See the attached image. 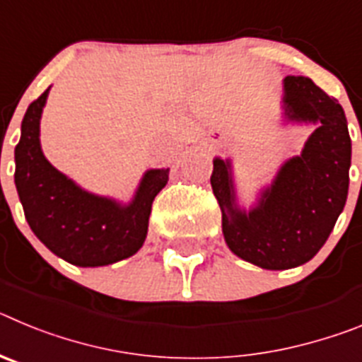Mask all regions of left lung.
Returning a JSON list of instances; mask_svg holds the SVG:
<instances>
[{"mask_svg": "<svg viewBox=\"0 0 362 362\" xmlns=\"http://www.w3.org/2000/svg\"><path fill=\"white\" fill-rule=\"evenodd\" d=\"M284 108L293 121L319 127L303 153L281 166L257 209L245 214L233 204L230 165L214 159V196L223 212L230 250L267 270L305 264L321 250L343 212L350 181L351 141L343 107L305 76L284 78Z\"/></svg>", "mask_w": 362, "mask_h": 362, "instance_id": "8db88e82", "label": "left lung"}]
</instances>
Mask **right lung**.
Returning a JSON list of instances; mask_svg holds the SVG:
<instances>
[{
    "instance_id": "add662e5",
    "label": "right lung",
    "mask_w": 362,
    "mask_h": 362,
    "mask_svg": "<svg viewBox=\"0 0 362 362\" xmlns=\"http://www.w3.org/2000/svg\"><path fill=\"white\" fill-rule=\"evenodd\" d=\"M47 94L28 105L14 150L16 188L32 232L78 267H105L130 257L145 243L153 197L165 188L170 168L146 172L129 206L81 190L41 152L40 119Z\"/></svg>"
}]
</instances>
